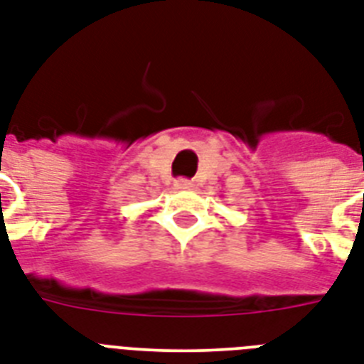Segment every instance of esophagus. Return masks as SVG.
<instances>
[{
    "label": "esophagus",
    "instance_id": "1",
    "mask_svg": "<svg viewBox=\"0 0 364 364\" xmlns=\"http://www.w3.org/2000/svg\"><path fill=\"white\" fill-rule=\"evenodd\" d=\"M175 188L176 189H191L193 188V182L188 178H178V180H175Z\"/></svg>",
    "mask_w": 364,
    "mask_h": 364
}]
</instances>
